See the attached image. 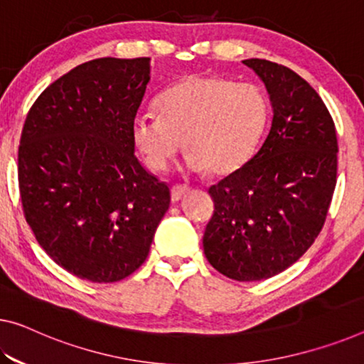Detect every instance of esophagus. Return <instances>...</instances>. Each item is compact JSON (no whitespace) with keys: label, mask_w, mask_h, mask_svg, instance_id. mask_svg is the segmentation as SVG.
Wrapping results in <instances>:
<instances>
[{"label":"esophagus","mask_w":364,"mask_h":364,"mask_svg":"<svg viewBox=\"0 0 364 364\" xmlns=\"http://www.w3.org/2000/svg\"><path fill=\"white\" fill-rule=\"evenodd\" d=\"M190 190V187L187 186H174L171 190V197H172V201H178L181 200L183 195H186Z\"/></svg>","instance_id":"esophagus-1"}]
</instances>
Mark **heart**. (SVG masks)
Here are the masks:
<instances>
[{
	"label": "heart",
	"mask_w": 364,
	"mask_h": 364,
	"mask_svg": "<svg viewBox=\"0 0 364 364\" xmlns=\"http://www.w3.org/2000/svg\"><path fill=\"white\" fill-rule=\"evenodd\" d=\"M159 114L141 112L133 120L136 148L154 171H166L186 143L183 167L216 174L237 169L264 132L268 102L254 82L192 76L161 94Z\"/></svg>",
	"instance_id": "obj_1"
}]
</instances>
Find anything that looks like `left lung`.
I'll return each mask as SVG.
<instances>
[{"label": "left lung", "instance_id": "8db88e82", "mask_svg": "<svg viewBox=\"0 0 364 364\" xmlns=\"http://www.w3.org/2000/svg\"><path fill=\"white\" fill-rule=\"evenodd\" d=\"M270 97V132L242 167L211 186L205 257L223 275L260 282L311 247L337 183V135L318 94L287 66L249 58Z\"/></svg>", "mask_w": 364, "mask_h": 364}]
</instances>
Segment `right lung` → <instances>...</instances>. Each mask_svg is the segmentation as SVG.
Instances as JSON below:
<instances>
[{"instance_id":"add662e5","label":"right lung","mask_w":364,"mask_h":364,"mask_svg":"<svg viewBox=\"0 0 364 364\" xmlns=\"http://www.w3.org/2000/svg\"><path fill=\"white\" fill-rule=\"evenodd\" d=\"M151 58H97L52 82L27 114L19 188L27 225L53 262L114 283L146 260L171 190L135 156L133 120Z\"/></svg>"}]
</instances>
